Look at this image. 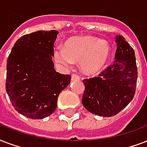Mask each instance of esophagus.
Here are the masks:
<instances>
[{"instance_id":"obj_1","label":"esophagus","mask_w":147,"mask_h":147,"mask_svg":"<svg viewBox=\"0 0 147 147\" xmlns=\"http://www.w3.org/2000/svg\"><path fill=\"white\" fill-rule=\"evenodd\" d=\"M80 80V77L77 74H73L71 76V80Z\"/></svg>"}]
</instances>
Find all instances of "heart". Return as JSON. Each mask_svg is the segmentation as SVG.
Here are the masks:
<instances>
[{"label":"heart","mask_w":147,"mask_h":147,"mask_svg":"<svg viewBox=\"0 0 147 147\" xmlns=\"http://www.w3.org/2000/svg\"><path fill=\"white\" fill-rule=\"evenodd\" d=\"M111 56V46L105 40L91 36L73 38L67 41L64 49L54 50V60L59 67L69 69L73 62L80 63L86 74L92 75L104 69Z\"/></svg>","instance_id":"heart-1"}]
</instances>
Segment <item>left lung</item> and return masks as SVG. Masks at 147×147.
<instances>
[{"label": "left lung", "instance_id": "left-lung-1", "mask_svg": "<svg viewBox=\"0 0 147 147\" xmlns=\"http://www.w3.org/2000/svg\"><path fill=\"white\" fill-rule=\"evenodd\" d=\"M115 61L97 78L84 79L82 105L88 111L114 116L129 104L135 94L137 67L135 52L122 36H116Z\"/></svg>", "mask_w": 147, "mask_h": 147}]
</instances>
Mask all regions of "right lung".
<instances>
[{
    "label": "right lung",
    "mask_w": 147,
    "mask_h": 147,
    "mask_svg": "<svg viewBox=\"0 0 147 147\" xmlns=\"http://www.w3.org/2000/svg\"><path fill=\"white\" fill-rule=\"evenodd\" d=\"M59 32L38 31L18 38L7 60L6 91L24 116L42 119L56 110L62 90L71 77L54 68L53 45Z\"/></svg>",
    "instance_id": "obj_1"
}]
</instances>
